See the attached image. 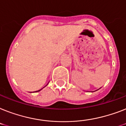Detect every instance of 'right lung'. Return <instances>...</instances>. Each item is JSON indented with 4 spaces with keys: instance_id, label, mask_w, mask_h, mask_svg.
Instances as JSON below:
<instances>
[{
    "instance_id": "obj_1",
    "label": "right lung",
    "mask_w": 126,
    "mask_h": 126,
    "mask_svg": "<svg viewBox=\"0 0 126 126\" xmlns=\"http://www.w3.org/2000/svg\"><path fill=\"white\" fill-rule=\"evenodd\" d=\"M41 90H42V89H41L39 90V91H35V92H39V91H41Z\"/></svg>"
}]
</instances>
